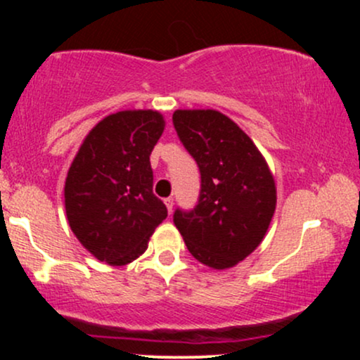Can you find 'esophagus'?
<instances>
[{
    "instance_id": "34e87169",
    "label": "esophagus",
    "mask_w": 360,
    "mask_h": 360,
    "mask_svg": "<svg viewBox=\"0 0 360 360\" xmlns=\"http://www.w3.org/2000/svg\"><path fill=\"white\" fill-rule=\"evenodd\" d=\"M164 203H166V206H167V212L172 213V208H174V200H172V198H166V200H164Z\"/></svg>"
}]
</instances>
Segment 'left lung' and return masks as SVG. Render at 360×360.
<instances>
[{"mask_svg": "<svg viewBox=\"0 0 360 360\" xmlns=\"http://www.w3.org/2000/svg\"><path fill=\"white\" fill-rule=\"evenodd\" d=\"M177 137L200 167L191 212L174 225L194 259L229 269L259 247L276 210V183L266 159L237 123L217 110H176Z\"/></svg>", "mask_w": 360, "mask_h": 360, "instance_id": "1", "label": "left lung"}]
</instances>
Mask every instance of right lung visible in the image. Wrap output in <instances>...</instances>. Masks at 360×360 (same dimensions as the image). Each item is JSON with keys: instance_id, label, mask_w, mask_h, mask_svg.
I'll list each match as a JSON object with an SVG mask.
<instances>
[{"instance_id": "1", "label": "right lung", "mask_w": 360, "mask_h": 360, "mask_svg": "<svg viewBox=\"0 0 360 360\" xmlns=\"http://www.w3.org/2000/svg\"><path fill=\"white\" fill-rule=\"evenodd\" d=\"M164 117L127 110L103 118L74 157L65 177V214L82 245L101 262L125 266L142 255L167 208L152 191L150 152Z\"/></svg>"}]
</instances>
